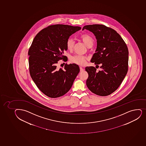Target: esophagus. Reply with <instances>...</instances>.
Returning <instances> with one entry per match:
<instances>
[{
  "instance_id": "34e87169",
  "label": "esophagus",
  "mask_w": 146,
  "mask_h": 146,
  "mask_svg": "<svg viewBox=\"0 0 146 146\" xmlns=\"http://www.w3.org/2000/svg\"><path fill=\"white\" fill-rule=\"evenodd\" d=\"M84 70V69L83 68H82V67H80V71H83Z\"/></svg>"
}]
</instances>
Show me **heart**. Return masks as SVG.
Segmentation results:
<instances>
[{
  "label": "heart",
  "mask_w": 146,
  "mask_h": 146,
  "mask_svg": "<svg viewBox=\"0 0 146 146\" xmlns=\"http://www.w3.org/2000/svg\"><path fill=\"white\" fill-rule=\"evenodd\" d=\"M80 39L88 47H91L94 44V40L92 36L87 34L83 33L80 35ZM74 42L72 39L69 38L67 40L66 42V48L69 50H71L74 47ZM87 58L84 56H81L80 54H77L73 56L71 58V61L73 63L76 64L77 65L83 66L86 63V60Z\"/></svg>",
  "instance_id": "b5f03b06"
}]
</instances>
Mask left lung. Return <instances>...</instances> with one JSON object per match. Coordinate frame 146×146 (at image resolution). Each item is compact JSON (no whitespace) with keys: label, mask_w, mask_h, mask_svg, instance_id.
<instances>
[{"label":"left lung","mask_w":146,"mask_h":146,"mask_svg":"<svg viewBox=\"0 0 146 146\" xmlns=\"http://www.w3.org/2000/svg\"><path fill=\"white\" fill-rule=\"evenodd\" d=\"M84 29L93 33L97 39L96 53L90 61L95 65L102 64L99 71L96 66L85 68L89 75L86 85L95 94L108 96L118 88L127 74V46L119 33L110 27L92 24L85 26L82 30Z\"/></svg>","instance_id":"8db88e82"}]
</instances>
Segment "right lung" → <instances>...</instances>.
<instances>
[{"label": "right lung", "instance_id": "right-lung-1", "mask_svg": "<svg viewBox=\"0 0 146 146\" xmlns=\"http://www.w3.org/2000/svg\"><path fill=\"white\" fill-rule=\"evenodd\" d=\"M81 29L64 24L49 26L37 34L29 48V71L38 88L47 96L57 98L67 93L80 72L75 64H66L58 69L56 64L64 60L69 36ZM65 61V60H64Z\"/></svg>", "mask_w": 146, "mask_h": 146}]
</instances>
